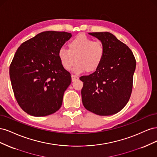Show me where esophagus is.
Masks as SVG:
<instances>
[{
    "mask_svg": "<svg viewBox=\"0 0 157 157\" xmlns=\"http://www.w3.org/2000/svg\"><path fill=\"white\" fill-rule=\"evenodd\" d=\"M71 78H72V82H75V81H76V80H77L79 79V77H78V76L74 75H71Z\"/></svg>",
    "mask_w": 157,
    "mask_h": 157,
    "instance_id": "esophagus-1",
    "label": "esophagus"
}]
</instances>
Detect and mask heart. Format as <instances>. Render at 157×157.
<instances>
[{
    "label": "heart",
    "instance_id": "heart-1",
    "mask_svg": "<svg viewBox=\"0 0 157 157\" xmlns=\"http://www.w3.org/2000/svg\"><path fill=\"white\" fill-rule=\"evenodd\" d=\"M69 50L62 47L58 57L63 67L70 71L76 61L74 71L77 73H93L100 67L105 56V47L101 41H94L84 35H78L68 44Z\"/></svg>",
    "mask_w": 157,
    "mask_h": 157
}]
</instances>
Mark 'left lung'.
Masks as SVG:
<instances>
[{"label": "left lung", "instance_id": "left-lung-1", "mask_svg": "<svg viewBox=\"0 0 157 157\" xmlns=\"http://www.w3.org/2000/svg\"><path fill=\"white\" fill-rule=\"evenodd\" d=\"M105 47V56L99 68L88 76H82L84 107L101 116L116 114L130 98L136 61L132 50L109 32L89 33Z\"/></svg>", "mask_w": 157, "mask_h": 157}]
</instances>
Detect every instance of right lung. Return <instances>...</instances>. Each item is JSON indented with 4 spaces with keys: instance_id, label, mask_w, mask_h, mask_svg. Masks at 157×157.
Returning a JSON list of instances; mask_svg holds the SVG:
<instances>
[{
    "instance_id": "add662e5",
    "label": "right lung",
    "mask_w": 157,
    "mask_h": 157,
    "mask_svg": "<svg viewBox=\"0 0 157 157\" xmlns=\"http://www.w3.org/2000/svg\"><path fill=\"white\" fill-rule=\"evenodd\" d=\"M71 36L64 31L42 32L17 50L10 77L17 102L29 115H50L62 105L71 76L61 65L58 51Z\"/></svg>"
}]
</instances>
